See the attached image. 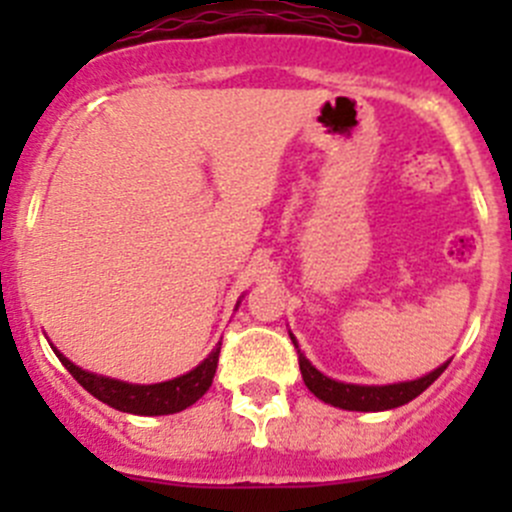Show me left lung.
I'll return each mask as SVG.
<instances>
[{
    "label": "left lung",
    "mask_w": 512,
    "mask_h": 512,
    "mask_svg": "<svg viewBox=\"0 0 512 512\" xmlns=\"http://www.w3.org/2000/svg\"><path fill=\"white\" fill-rule=\"evenodd\" d=\"M292 337V334H289ZM294 349L299 356V371H302V379L307 384V389L312 391L317 399H322L324 404L339 406V409L347 411H386L396 409V406L409 404L411 399H416L418 394L428 389L438 376L446 371L448 364L438 366L431 374L421 376L416 381H404V384H389V386H356V384H342V381H334L329 376H324L322 371L314 369L307 361V356L299 352L297 339L292 337Z\"/></svg>",
    "instance_id": "obj_1"
}]
</instances>
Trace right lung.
<instances>
[{"label": "right lung", "mask_w": 512, "mask_h": 512, "mask_svg": "<svg viewBox=\"0 0 512 512\" xmlns=\"http://www.w3.org/2000/svg\"><path fill=\"white\" fill-rule=\"evenodd\" d=\"M220 344L213 349V354H210L203 364L195 366L193 371H188V374L178 376V379L173 381H163V384H151V386L126 384V381L89 374V371L71 364L64 354H59L56 349L54 352L61 359V364L69 369V374L74 376V379L79 381L91 396H96L98 401L108 404L111 409L126 411V414H138V416H163V414H175V411L188 409V406H193L195 401H198L210 386H213V376L215 371H218Z\"/></svg>", "instance_id": "right-lung-1"}]
</instances>
